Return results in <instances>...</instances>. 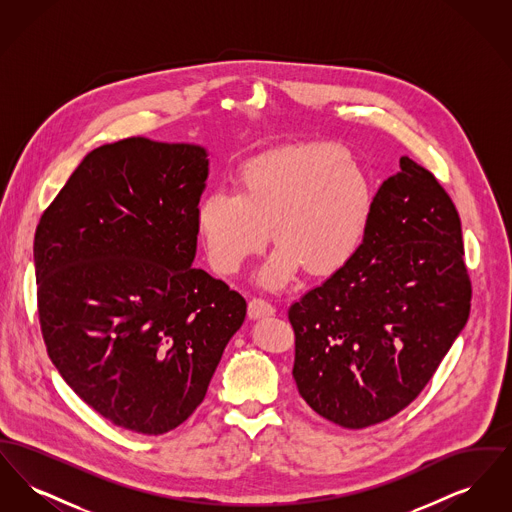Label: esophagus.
Wrapping results in <instances>:
<instances>
[{
  "label": "esophagus",
  "mask_w": 512,
  "mask_h": 512,
  "mask_svg": "<svg viewBox=\"0 0 512 512\" xmlns=\"http://www.w3.org/2000/svg\"><path fill=\"white\" fill-rule=\"evenodd\" d=\"M274 305L267 301L265 297H253L249 301V317L251 318H263L268 315H274Z\"/></svg>",
  "instance_id": "esophagus-1"
}]
</instances>
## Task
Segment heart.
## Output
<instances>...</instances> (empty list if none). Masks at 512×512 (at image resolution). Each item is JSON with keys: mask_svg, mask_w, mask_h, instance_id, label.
I'll list each match as a JSON object with an SVG mask.
<instances>
[{"mask_svg": "<svg viewBox=\"0 0 512 512\" xmlns=\"http://www.w3.org/2000/svg\"><path fill=\"white\" fill-rule=\"evenodd\" d=\"M372 190L363 169L340 147L307 144L253 157L238 172V192L213 190L195 211L207 259L232 274L267 247L280 249L261 272L276 288L301 265L330 274L347 265L365 240Z\"/></svg>", "mask_w": 512, "mask_h": 512, "instance_id": "1", "label": "heart"}]
</instances>
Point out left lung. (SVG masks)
Here are the masks:
<instances>
[{
    "mask_svg": "<svg viewBox=\"0 0 512 512\" xmlns=\"http://www.w3.org/2000/svg\"><path fill=\"white\" fill-rule=\"evenodd\" d=\"M399 169L374 195L353 259L288 311L297 390L349 430L409 407L470 313L457 207L413 159Z\"/></svg>",
    "mask_w": 512,
    "mask_h": 512,
    "instance_id": "1",
    "label": "left lung"
}]
</instances>
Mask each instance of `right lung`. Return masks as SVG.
I'll list each match as a JSON object with an SVG mask.
<instances>
[{
	"instance_id": "right-lung-1",
	"label": "right lung",
	"mask_w": 512,
	"mask_h": 512,
	"mask_svg": "<svg viewBox=\"0 0 512 512\" xmlns=\"http://www.w3.org/2000/svg\"><path fill=\"white\" fill-rule=\"evenodd\" d=\"M203 147L126 138L90 151L34 236L49 359L96 413L161 436L201 405L247 303L192 267Z\"/></svg>"
}]
</instances>
